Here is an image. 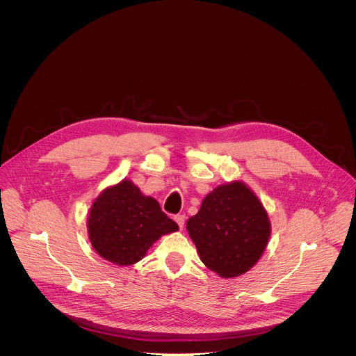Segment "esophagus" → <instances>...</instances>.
I'll return each mask as SVG.
<instances>
[{"mask_svg": "<svg viewBox=\"0 0 356 356\" xmlns=\"http://www.w3.org/2000/svg\"><path fill=\"white\" fill-rule=\"evenodd\" d=\"M174 219H175V222L178 223L179 229L182 230V229H184V225H185V219H186V218H185V215H182V213H179V215H175V218H174Z\"/></svg>", "mask_w": 356, "mask_h": 356, "instance_id": "34e87169", "label": "esophagus"}]
</instances>
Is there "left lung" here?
<instances>
[{
  "label": "left lung",
  "instance_id": "obj_1",
  "mask_svg": "<svg viewBox=\"0 0 356 356\" xmlns=\"http://www.w3.org/2000/svg\"><path fill=\"white\" fill-rule=\"evenodd\" d=\"M186 229L204 264L222 278H233L259 261L271 222L254 191L237 179L209 192Z\"/></svg>",
  "mask_w": 356,
  "mask_h": 356
}]
</instances>
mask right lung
Instances as JSON below:
<instances>
[{
    "label": "right lung",
    "instance_id": "obj_1",
    "mask_svg": "<svg viewBox=\"0 0 356 356\" xmlns=\"http://www.w3.org/2000/svg\"><path fill=\"white\" fill-rule=\"evenodd\" d=\"M179 230L159 203L130 179L105 188L88 215V236L95 251L116 266L140 261L153 244Z\"/></svg>",
    "mask_w": 356,
    "mask_h": 356
}]
</instances>
